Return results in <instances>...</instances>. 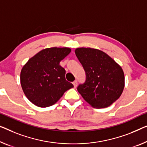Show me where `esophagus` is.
<instances>
[{"label":"esophagus","instance_id":"obj_1","mask_svg":"<svg viewBox=\"0 0 147 147\" xmlns=\"http://www.w3.org/2000/svg\"><path fill=\"white\" fill-rule=\"evenodd\" d=\"M73 85H74V87L76 88V86H77V81H76V80L74 81V82H73Z\"/></svg>","mask_w":147,"mask_h":147}]
</instances>
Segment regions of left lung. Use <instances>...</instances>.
Masks as SVG:
<instances>
[{"instance_id":"1","label":"left lung","mask_w":147,"mask_h":147,"mask_svg":"<svg viewBox=\"0 0 147 147\" xmlns=\"http://www.w3.org/2000/svg\"><path fill=\"white\" fill-rule=\"evenodd\" d=\"M74 51L86 73V81L77 87L78 92L93 108L111 106L123 90L125 76L122 68L99 49L80 47Z\"/></svg>"}]
</instances>
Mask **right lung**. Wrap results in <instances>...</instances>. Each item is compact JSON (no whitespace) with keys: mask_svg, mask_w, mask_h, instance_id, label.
<instances>
[{"mask_svg":"<svg viewBox=\"0 0 147 147\" xmlns=\"http://www.w3.org/2000/svg\"><path fill=\"white\" fill-rule=\"evenodd\" d=\"M71 51L68 47L46 48L24 65L20 73L21 86L32 104L40 108L51 106L74 87L65 79L66 72L59 65Z\"/></svg>","mask_w":147,"mask_h":147,"instance_id":"obj_1","label":"right lung"}]
</instances>
